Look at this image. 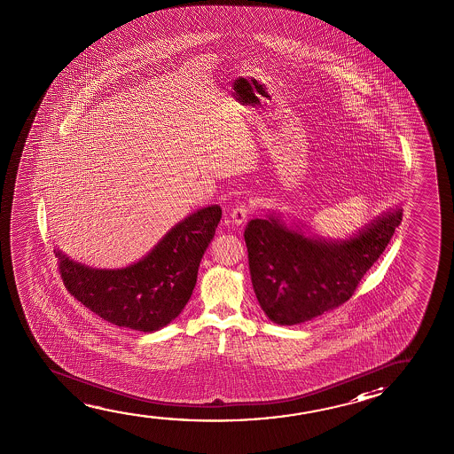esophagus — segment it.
I'll use <instances>...</instances> for the list:
<instances>
[{
    "mask_svg": "<svg viewBox=\"0 0 454 454\" xmlns=\"http://www.w3.org/2000/svg\"><path fill=\"white\" fill-rule=\"evenodd\" d=\"M248 215H250V206L240 203L237 204L236 207L231 210L230 218L232 223L240 226V224H244L247 222Z\"/></svg>",
    "mask_w": 454,
    "mask_h": 454,
    "instance_id": "esophagus-1",
    "label": "esophagus"
}]
</instances>
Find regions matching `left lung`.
Returning <instances> with one entry per match:
<instances>
[{
	"label": "left lung",
	"mask_w": 454,
	"mask_h": 454,
	"mask_svg": "<svg viewBox=\"0 0 454 454\" xmlns=\"http://www.w3.org/2000/svg\"><path fill=\"white\" fill-rule=\"evenodd\" d=\"M403 217L395 206L347 239L310 234L267 210L245 228L251 283L265 316L283 326L309 322L348 301Z\"/></svg>",
	"instance_id": "left-lung-1"
}]
</instances>
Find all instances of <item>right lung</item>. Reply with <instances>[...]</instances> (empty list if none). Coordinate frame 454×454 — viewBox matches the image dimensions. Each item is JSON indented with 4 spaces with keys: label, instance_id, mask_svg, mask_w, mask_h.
Here are the masks:
<instances>
[{
    "label": "right lung",
    "instance_id": "add662e5",
    "mask_svg": "<svg viewBox=\"0 0 454 454\" xmlns=\"http://www.w3.org/2000/svg\"><path fill=\"white\" fill-rule=\"evenodd\" d=\"M220 218L218 204L192 212L142 259L121 269H93L56 248L60 277L68 292L106 322L154 333L184 309Z\"/></svg>",
    "mask_w": 454,
    "mask_h": 454
}]
</instances>
